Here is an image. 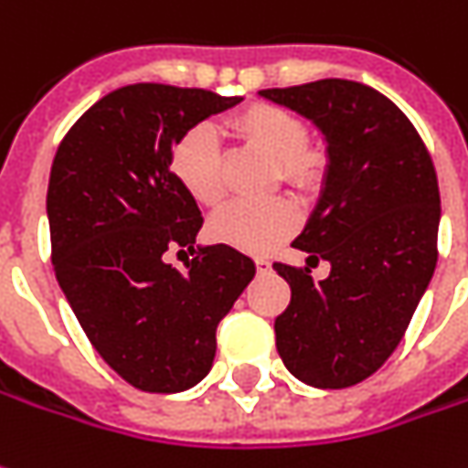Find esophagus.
Returning <instances> with one entry per match:
<instances>
[{"mask_svg":"<svg viewBox=\"0 0 468 468\" xmlns=\"http://www.w3.org/2000/svg\"><path fill=\"white\" fill-rule=\"evenodd\" d=\"M256 269H259V271H269V269H271V261L256 259Z\"/></svg>","mask_w":468,"mask_h":468,"instance_id":"esophagus-1","label":"esophagus"}]
</instances>
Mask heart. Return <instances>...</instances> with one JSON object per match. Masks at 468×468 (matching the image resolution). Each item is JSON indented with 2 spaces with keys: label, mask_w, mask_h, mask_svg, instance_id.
Returning <instances> with one entry per match:
<instances>
[{
  "label": "heart",
  "mask_w": 468,
  "mask_h": 468,
  "mask_svg": "<svg viewBox=\"0 0 468 468\" xmlns=\"http://www.w3.org/2000/svg\"><path fill=\"white\" fill-rule=\"evenodd\" d=\"M233 130L253 148L276 161V181L300 192H317L330 168L325 145L307 143V127L294 112L276 104H250L233 117ZM171 171L179 186L199 207H218L225 199L222 148L209 122L189 127L171 151ZM300 225V209L287 197L269 202H235L218 212L207 225L212 240L225 246L266 253Z\"/></svg>",
  "instance_id": "b5f03b06"
}]
</instances>
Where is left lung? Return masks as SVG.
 <instances>
[{
    "label": "left lung",
    "instance_id": "left-lung-1",
    "mask_svg": "<svg viewBox=\"0 0 468 468\" xmlns=\"http://www.w3.org/2000/svg\"><path fill=\"white\" fill-rule=\"evenodd\" d=\"M325 138L330 168L304 230L292 243L330 274L274 263L292 300L276 317L284 367L317 389H343L392 356L438 261L441 194L425 143L377 89L323 79L263 89Z\"/></svg>",
    "mask_w": 468,
    "mask_h": 468
}]
</instances>
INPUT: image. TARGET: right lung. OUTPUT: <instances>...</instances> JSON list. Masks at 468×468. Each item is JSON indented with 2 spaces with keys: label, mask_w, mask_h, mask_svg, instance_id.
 Wrapping results in <instances>:
<instances>
[{
  "label": "right lung",
  "mask_w": 468,
  "mask_h": 468,
  "mask_svg": "<svg viewBox=\"0 0 468 468\" xmlns=\"http://www.w3.org/2000/svg\"><path fill=\"white\" fill-rule=\"evenodd\" d=\"M240 97L130 84L89 107L48 181L53 271L97 354L135 389L184 392L212 368L218 325L256 274L246 253L197 246L202 212L171 171L189 127ZM189 247L187 271L163 253Z\"/></svg>",
  "instance_id": "1"
}]
</instances>
